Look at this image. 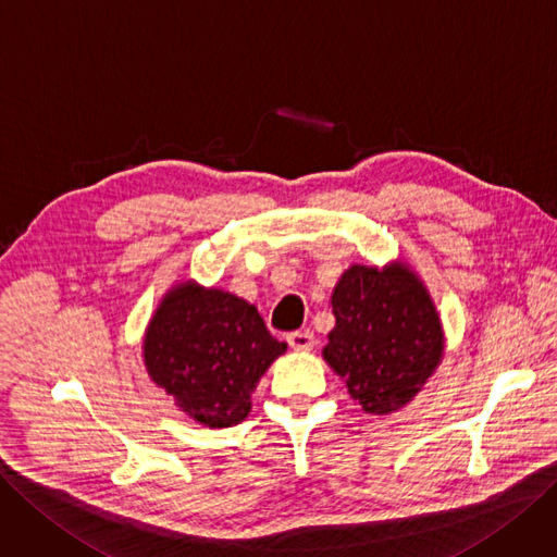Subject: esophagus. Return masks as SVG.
Instances as JSON below:
<instances>
[{
	"label": "esophagus",
	"instance_id": "obj_1",
	"mask_svg": "<svg viewBox=\"0 0 557 557\" xmlns=\"http://www.w3.org/2000/svg\"><path fill=\"white\" fill-rule=\"evenodd\" d=\"M286 342H289L294 351H310V348H314V344H317L314 333H310V331H294L286 335Z\"/></svg>",
	"mask_w": 557,
	"mask_h": 557
}]
</instances>
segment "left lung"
I'll return each instance as SVG.
<instances>
[{"instance_id": "left-lung-1", "label": "left lung", "mask_w": 557, "mask_h": 557, "mask_svg": "<svg viewBox=\"0 0 557 557\" xmlns=\"http://www.w3.org/2000/svg\"><path fill=\"white\" fill-rule=\"evenodd\" d=\"M333 314L323 358L367 413L408 404L441 362L438 312L404 263L348 268L333 292Z\"/></svg>"}]
</instances>
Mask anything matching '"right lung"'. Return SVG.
<instances>
[{
  "label": "right lung",
  "mask_w": 557,
  "mask_h": 557,
  "mask_svg": "<svg viewBox=\"0 0 557 557\" xmlns=\"http://www.w3.org/2000/svg\"><path fill=\"white\" fill-rule=\"evenodd\" d=\"M284 351L255 305L193 282L168 294L144 339L149 376L213 429L247 418L259 379Z\"/></svg>",
  "instance_id": "1"
}]
</instances>
